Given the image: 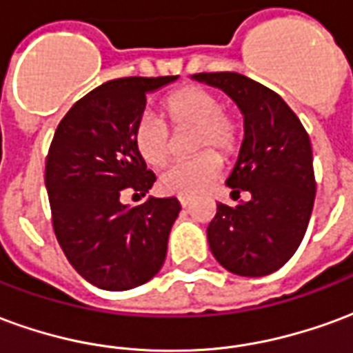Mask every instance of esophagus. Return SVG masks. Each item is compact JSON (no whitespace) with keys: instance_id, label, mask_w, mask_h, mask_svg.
I'll return each mask as SVG.
<instances>
[{"instance_id":"34e87169","label":"esophagus","mask_w":353,"mask_h":353,"mask_svg":"<svg viewBox=\"0 0 353 353\" xmlns=\"http://www.w3.org/2000/svg\"><path fill=\"white\" fill-rule=\"evenodd\" d=\"M179 204L183 208H187L189 206V199H187V196H179Z\"/></svg>"}]
</instances>
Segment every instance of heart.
I'll return each instance as SVG.
<instances>
[{
    "label": "heart",
    "instance_id": "obj_1",
    "mask_svg": "<svg viewBox=\"0 0 353 353\" xmlns=\"http://www.w3.org/2000/svg\"><path fill=\"white\" fill-rule=\"evenodd\" d=\"M223 101L202 87H185L164 100V111L176 132L194 130L191 151L200 153L191 161L177 162L159 177V189L176 196H194L221 174V159L238 149L234 119L223 111ZM134 147L149 166H162L172 153L168 124L154 113H145L134 126Z\"/></svg>",
    "mask_w": 353,
    "mask_h": 353
}]
</instances>
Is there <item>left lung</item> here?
<instances>
[{"label": "left lung", "mask_w": 353, "mask_h": 353, "mask_svg": "<svg viewBox=\"0 0 353 353\" xmlns=\"http://www.w3.org/2000/svg\"><path fill=\"white\" fill-rule=\"evenodd\" d=\"M192 81L219 88L244 117V139L227 177L238 206L217 204L208 244L217 263L238 276H266L285 265L310 221L316 181L310 138L285 101L234 72L194 73Z\"/></svg>", "instance_id": "8db88e82"}]
</instances>
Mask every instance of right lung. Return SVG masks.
<instances>
[{"instance_id":"add662e5","label":"right lung","mask_w":353,"mask_h":353,"mask_svg":"<svg viewBox=\"0 0 353 353\" xmlns=\"http://www.w3.org/2000/svg\"><path fill=\"white\" fill-rule=\"evenodd\" d=\"M177 79L108 81L81 98L54 132L45 166L54 234L73 268L96 288L134 289L164 265L179 200L147 196L130 206L121 196L139 199L153 187L157 177L134 147V126L147 94Z\"/></svg>"}]
</instances>
